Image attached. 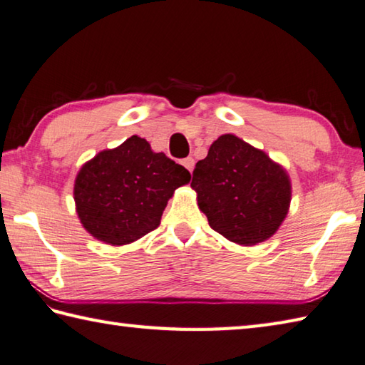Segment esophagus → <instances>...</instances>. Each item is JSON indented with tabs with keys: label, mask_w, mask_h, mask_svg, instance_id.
Masks as SVG:
<instances>
[{
	"label": "esophagus",
	"mask_w": 365,
	"mask_h": 365,
	"mask_svg": "<svg viewBox=\"0 0 365 365\" xmlns=\"http://www.w3.org/2000/svg\"><path fill=\"white\" fill-rule=\"evenodd\" d=\"M182 164L190 170V173H192V168H195V160H192L191 156H188V158H185V160L182 161Z\"/></svg>",
	"instance_id": "34e87169"
}]
</instances>
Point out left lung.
I'll use <instances>...</instances> for the list:
<instances>
[{"instance_id": "8db88e82", "label": "left lung", "mask_w": 365, "mask_h": 365, "mask_svg": "<svg viewBox=\"0 0 365 365\" xmlns=\"http://www.w3.org/2000/svg\"><path fill=\"white\" fill-rule=\"evenodd\" d=\"M191 188L212 230L239 245L272 237L289 210L287 170L234 134L220 135L196 163Z\"/></svg>"}]
</instances>
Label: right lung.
Here are the masks:
<instances>
[{
	"instance_id": "add662e5",
	"label": "right lung",
	"mask_w": 365,
	"mask_h": 365,
	"mask_svg": "<svg viewBox=\"0 0 365 365\" xmlns=\"http://www.w3.org/2000/svg\"><path fill=\"white\" fill-rule=\"evenodd\" d=\"M191 174L145 139L131 135L103 150L78 170L74 201L78 220L93 237L113 247L144 237L160 226L174 191Z\"/></svg>"
}]
</instances>
